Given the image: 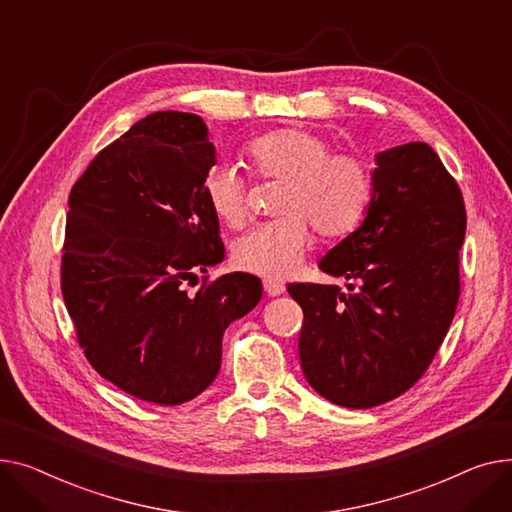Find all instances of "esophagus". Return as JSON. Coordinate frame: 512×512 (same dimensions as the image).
Returning a JSON list of instances; mask_svg holds the SVG:
<instances>
[{"mask_svg":"<svg viewBox=\"0 0 512 512\" xmlns=\"http://www.w3.org/2000/svg\"><path fill=\"white\" fill-rule=\"evenodd\" d=\"M264 291L270 295V297H277V295H283L285 293V285L281 281H275V279H266L264 281Z\"/></svg>","mask_w":512,"mask_h":512,"instance_id":"34e87169","label":"esophagus"}]
</instances>
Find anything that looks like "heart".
I'll return each instance as SVG.
<instances>
[{"mask_svg":"<svg viewBox=\"0 0 512 512\" xmlns=\"http://www.w3.org/2000/svg\"><path fill=\"white\" fill-rule=\"evenodd\" d=\"M244 161L256 177L285 182L281 219L256 225L233 244V264L246 273L283 279L310 246V225L322 237H341L362 221L372 198V173L364 159L330 153L328 142L306 130H275L244 146ZM202 192L213 215L231 229L248 215L244 177L229 163L210 167Z\"/></svg>","mask_w":512,"mask_h":512,"instance_id":"1","label":"heart"}]
</instances>
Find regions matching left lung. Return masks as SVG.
I'll use <instances>...</instances> for the list:
<instances>
[{
	"mask_svg": "<svg viewBox=\"0 0 512 512\" xmlns=\"http://www.w3.org/2000/svg\"><path fill=\"white\" fill-rule=\"evenodd\" d=\"M364 221L320 258L339 285L291 283L304 310L299 359L326 401L370 409L411 388L432 364L459 302L461 190L426 142L374 157Z\"/></svg>",
	"mask_w": 512,
	"mask_h": 512,
	"instance_id": "obj_1",
	"label": "left lung"
}]
</instances>
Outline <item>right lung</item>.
Returning <instances> with one entry per match:
<instances>
[{
    "label": "right lung",
    "mask_w": 512,
    "mask_h": 512,
    "mask_svg": "<svg viewBox=\"0 0 512 512\" xmlns=\"http://www.w3.org/2000/svg\"><path fill=\"white\" fill-rule=\"evenodd\" d=\"M217 163L200 115L157 111L103 148L70 192L62 293L84 355L105 380L157 405L198 397L219 374L225 328L262 283L229 273L202 184Z\"/></svg>",
    "instance_id": "obj_1"
}]
</instances>
